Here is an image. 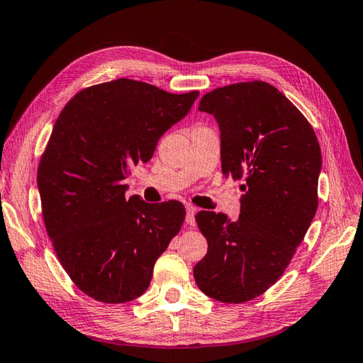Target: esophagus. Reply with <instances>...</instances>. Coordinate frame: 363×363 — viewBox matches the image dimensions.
I'll return each instance as SVG.
<instances>
[{
    "label": "esophagus",
    "mask_w": 363,
    "mask_h": 363,
    "mask_svg": "<svg viewBox=\"0 0 363 363\" xmlns=\"http://www.w3.org/2000/svg\"><path fill=\"white\" fill-rule=\"evenodd\" d=\"M195 213H196V207L192 204H186V223H188L191 227L195 225Z\"/></svg>",
    "instance_id": "obj_1"
}]
</instances>
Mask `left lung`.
<instances>
[{
	"mask_svg": "<svg viewBox=\"0 0 363 363\" xmlns=\"http://www.w3.org/2000/svg\"><path fill=\"white\" fill-rule=\"evenodd\" d=\"M199 111L216 119L223 174L242 180L244 194L235 221L196 213L207 255L194 277L211 298L238 304L272 286L304 239L318 207L321 148L298 108L265 82L218 87Z\"/></svg>",
	"mask_w": 363,
	"mask_h": 363,
	"instance_id": "8db88e82",
	"label": "left lung"
}]
</instances>
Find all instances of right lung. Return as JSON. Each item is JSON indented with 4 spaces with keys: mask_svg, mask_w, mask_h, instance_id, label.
Returning a JSON list of instances; mask_svg holds the SVG:
<instances>
[{
    "mask_svg": "<svg viewBox=\"0 0 363 363\" xmlns=\"http://www.w3.org/2000/svg\"><path fill=\"white\" fill-rule=\"evenodd\" d=\"M199 95L118 79L77 94L54 124L38 168L43 221L63 269L96 301L144 294L156 260L180 232V201L127 200L125 179Z\"/></svg>",
    "mask_w": 363,
    "mask_h": 363,
    "instance_id": "obj_1",
    "label": "right lung"
}]
</instances>
